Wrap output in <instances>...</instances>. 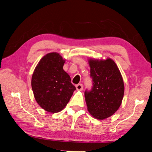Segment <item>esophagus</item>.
I'll use <instances>...</instances> for the list:
<instances>
[{
    "label": "esophagus",
    "mask_w": 152,
    "mask_h": 152,
    "mask_svg": "<svg viewBox=\"0 0 152 152\" xmlns=\"http://www.w3.org/2000/svg\"><path fill=\"white\" fill-rule=\"evenodd\" d=\"M76 89L77 91H82L83 89V85L82 84H77L76 86Z\"/></svg>",
    "instance_id": "1"
}]
</instances>
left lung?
<instances>
[{"label": "left lung", "mask_w": 152, "mask_h": 152, "mask_svg": "<svg viewBox=\"0 0 152 152\" xmlns=\"http://www.w3.org/2000/svg\"><path fill=\"white\" fill-rule=\"evenodd\" d=\"M93 86L86 90L87 110L92 116L103 120L115 113L122 103L124 84L120 70L110 58L89 59Z\"/></svg>", "instance_id": "left-lung-1"}]
</instances>
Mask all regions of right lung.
<instances>
[{
  "label": "right lung",
  "mask_w": 152,
  "mask_h": 152,
  "mask_svg": "<svg viewBox=\"0 0 152 152\" xmlns=\"http://www.w3.org/2000/svg\"><path fill=\"white\" fill-rule=\"evenodd\" d=\"M65 60L57 53L45 54L36 66L31 88L36 102L45 111H61L70 101L75 87L63 70Z\"/></svg>",
  "instance_id": "right-lung-1"
}]
</instances>
